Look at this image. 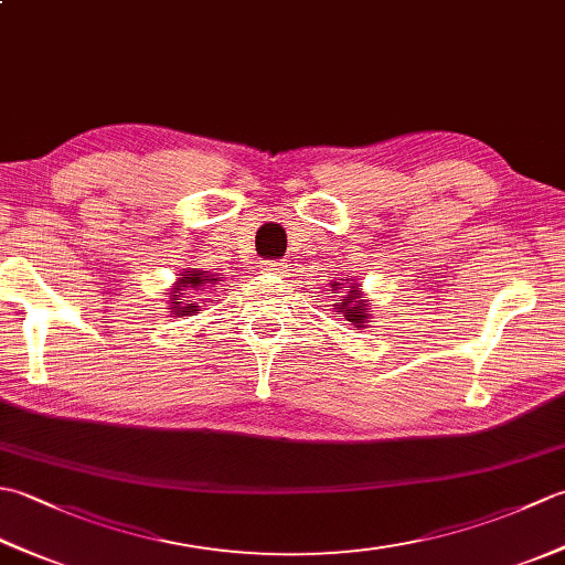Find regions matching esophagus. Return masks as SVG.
<instances>
[{
	"mask_svg": "<svg viewBox=\"0 0 565 565\" xmlns=\"http://www.w3.org/2000/svg\"><path fill=\"white\" fill-rule=\"evenodd\" d=\"M264 269L271 271V274H284L286 271V262H267V264H264Z\"/></svg>",
	"mask_w": 565,
	"mask_h": 565,
	"instance_id": "34e87169",
	"label": "esophagus"
}]
</instances>
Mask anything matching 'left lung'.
<instances>
[{
    "mask_svg": "<svg viewBox=\"0 0 565 565\" xmlns=\"http://www.w3.org/2000/svg\"><path fill=\"white\" fill-rule=\"evenodd\" d=\"M332 294L342 291L340 303H334L332 313L342 316L347 322H352L356 330H364L366 322H371V306L366 301V294L359 289V284L354 279H338L332 281Z\"/></svg>",
    "mask_w": 565,
    "mask_h": 565,
    "instance_id": "left-lung-1",
    "label": "left lung"
}]
</instances>
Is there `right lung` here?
<instances>
[{"label":"right lung","instance_id":"1","mask_svg":"<svg viewBox=\"0 0 565 565\" xmlns=\"http://www.w3.org/2000/svg\"><path fill=\"white\" fill-rule=\"evenodd\" d=\"M223 281L221 274H209L201 269H184L179 274V279L174 281L172 291H170V316L172 318H184V316H194L201 306L196 301H206V294L215 289V284Z\"/></svg>","mask_w":565,"mask_h":565}]
</instances>
